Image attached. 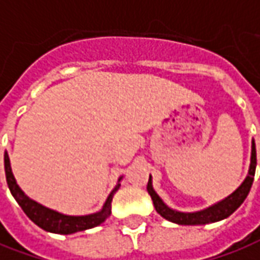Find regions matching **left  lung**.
<instances>
[{"label":"left lung","mask_w":260,"mask_h":260,"mask_svg":"<svg viewBox=\"0 0 260 260\" xmlns=\"http://www.w3.org/2000/svg\"><path fill=\"white\" fill-rule=\"evenodd\" d=\"M255 170H256V145L255 141L252 139V146H250V163L248 174L245 177V180L241 183V186L238 187L235 191H232L228 197L219 200L215 204L203 208L200 211H177L172 207H169L163 200L159 197V194L156 193L152 183V176H149L148 181V193L150 194V199L153 201V206L157 214H160L165 219H168L170 222L179 225H206L217 222L221 219L228 218L232 212L238 210V207L241 206L246 199V196L249 194L250 187L253 183L255 177Z\"/></svg>","instance_id":"8db88e82"}]
</instances>
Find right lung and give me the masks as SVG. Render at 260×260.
Here are the masks:
<instances>
[{
  "mask_svg": "<svg viewBox=\"0 0 260 260\" xmlns=\"http://www.w3.org/2000/svg\"><path fill=\"white\" fill-rule=\"evenodd\" d=\"M4 168H5V177H7V184L10 187L11 194L14 196L16 203L21 206V208L28 215L29 219L34 221L38 226H41L45 231L53 232V234H63V235L86 231V230H90V228L103 224L111 214L112 197L118 191V188L121 186V180H122V176H121L118 179L115 187L112 188L111 193L108 194V197H107L100 211L87 214V215H67L63 212L52 210L49 207L42 206L41 203L32 200L23 193V190L18 186L15 177H14L12 169H11L10 156L7 152L4 153Z\"/></svg>",
  "mask_w": 260,
  "mask_h": 260,
  "instance_id": "add662e5",
  "label": "right lung"
}]
</instances>
